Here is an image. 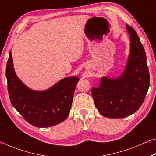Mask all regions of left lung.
Here are the masks:
<instances>
[{"mask_svg":"<svg viewBox=\"0 0 156 156\" xmlns=\"http://www.w3.org/2000/svg\"><path fill=\"white\" fill-rule=\"evenodd\" d=\"M130 49L125 70L115 78L103 76L98 87L91 88L95 107L102 116L124 118L135 113L144 100L150 84L147 56L137 33L128 24Z\"/></svg>","mask_w":156,"mask_h":156,"instance_id":"1","label":"left lung"}]
</instances>
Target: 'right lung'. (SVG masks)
Returning a JSON list of instances; mask_svg holds the SVG:
<instances>
[{
  "label": "right lung",
  "mask_w": 156,
  "mask_h": 156,
  "mask_svg": "<svg viewBox=\"0 0 156 156\" xmlns=\"http://www.w3.org/2000/svg\"><path fill=\"white\" fill-rule=\"evenodd\" d=\"M9 99L14 108L31 125L48 128L63 122L70 114L78 76L62 79L47 90L37 91L16 76L9 51L6 66Z\"/></svg>",
  "instance_id": "obj_1"
}]
</instances>
